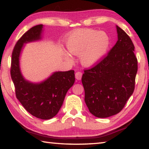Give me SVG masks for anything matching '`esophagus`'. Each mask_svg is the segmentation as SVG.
<instances>
[{"mask_svg":"<svg viewBox=\"0 0 149 149\" xmlns=\"http://www.w3.org/2000/svg\"><path fill=\"white\" fill-rule=\"evenodd\" d=\"M75 78H76V79L77 80H81V77H82V72H77L75 73Z\"/></svg>","mask_w":149,"mask_h":149,"instance_id":"34e87169","label":"esophagus"}]
</instances>
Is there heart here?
I'll return each mask as SVG.
<instances>
[{
  "mask_svg": "<svg viewBox=\"0 0 149 149\" xmlns=\"http://www.w3.org/2000/svg\"><path fill=\"white\" fill-rule=\"evenodd\" d=\"M110 45V38L104 32L80 29L72 32L66 41V47L72 55L79 56L81 64L92 67L104 56ZM68 59L70 56L66 55Z\"/></svg>",
  "mask_w": 149,
  "mask_h": 149,
  "instance_id": "b5f03b06",
  "label": "heart"
}]
</instances>
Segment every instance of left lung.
I'll list each match as a JSON object with an SVG mask.
<instances>
[{
  "label": "left lung",
  "instance_id": "8db88e82",
  "mask_svg": "<svg viewBox=\"0 0 149 149\" xmlns=\"http://www.w3.org/2000/svg\"><path fill=\"white\" fill-rule=\"evenodd\" d=\"M118 41L104 58L84 71L81 81L85 102L97 118L119 113L135 89L137 59L134 45L127 34L116 26Z\"/></svg>",
  "mask_w": 149,
  "mask_h": 149
}]
</instances>
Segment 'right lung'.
<instances>
[{"mask_svg": "<svg viewBox=\"0 0 149 149\" xmlns=\"http://www.w3.org/2000/svg\"><path fill=\"white\" fill-rule=\"evenodd\" d=\"M43 25L31 27L22 35L12 54L10 74L14 84L16 98L27 112L42 120L56 116L61 108L68 91L75 82L74 70L54 72L40 83H32L24 77L20 70L19 56L24 45L39 41Z\"/></svg>", "mask_w": 149, "mask_h": 149, "instance_id": "1", "label": "right lung"}]
</instances>
